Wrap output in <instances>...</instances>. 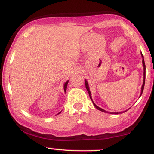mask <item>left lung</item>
Masks as SVG:
<instances>
[{
    "mask_svg": "<svg viewBox=\"0 0 154 154\" xmlns=\"http://www.w3.org/2000/svg\"><path fill=\"white\" fill-rule=\"evenodd\" d=\"M141 56H142V58H143L142 62H143V85H142V87H141V92H140V97L141 96V95H142V93H143V91L144 85H145V79H146V65H145V61H144V59H143V55L142 54V53H141ZM85 87H86V89H87L88 93H89L90 98H91V100H92V102H93V105H94V106H95V108H96V109H98V110H99V111H103V112L107 113L106 111H105V110H104V109H101V108H100V107H98L97 105H95L94 102H93V99H92L91 93V91H90L89 85H88V81L86 80V79H85ZM125 111H123V112H125ZM121 113H122V112H110V114H121Z\"/></svg>",
    "mask_w": 154,
    "mask_h": 154,
    "instance_id": "1",
    "label": "left lung"
}]
</instances>
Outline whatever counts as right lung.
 <instances>
[{
  "label": "right lung",
  "mask_w": 154,
  "mask_h": 154,
  "mask_svg": "<svg viewBox=\"0 0 154 154\" xmlns=\"http://www.w3.org/2000/svg\"><path fill=\"white\" fill-rule=\"evenodd\" d=\"M68 82H69V80H67L66 82H65L64 84H63V91H64L65 93H66V88H67V84H68ZM60 113H61V111H60V112H59V114H59Z\"/></svg>",
  "instance_id": "right-lung-1"
}]
</instances>
